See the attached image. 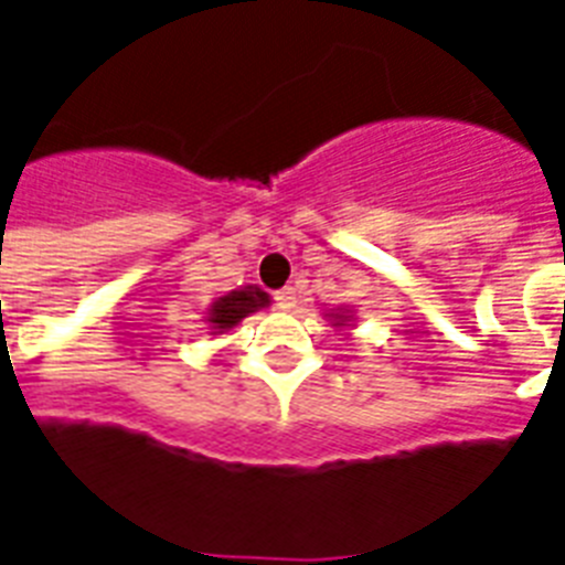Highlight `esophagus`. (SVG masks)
I'll return each mask as SVG.
<instances>
[{"instance_id":"1","label":"esophagus","mask_w":565,"mask_h":565,"mask_svg":"<svg viewBox=\"0 0 565 565\" xmlns=\"http://www.w3.org/2000/svg\"><path fill=\"white\" fill-rule=\"evenodd\" d=\"M275 307H278V310H292V307H296V290L287 287V290L275 292Z\"/></svg>"}]
</instances>
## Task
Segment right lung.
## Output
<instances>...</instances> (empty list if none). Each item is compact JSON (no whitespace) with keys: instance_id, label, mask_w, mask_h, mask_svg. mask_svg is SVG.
Instances as JSON below:
<instances>
[{"instance_id":"obj_1","label":"right lung","mask_w":565,"mask_h":565,"mask_svg":"<svg viewBox=\"0 0 565 565\" xmlns=\"http://www.w3.org/2000/svg\"><path fill=\"white\" fill-rule=\"evenodd\" d=\"M269 298L267 292L258 290V287H244V290H235L230 296L217 298L215 307L210 312V321L217 330H226V327L238 324L246 312H255L258 307H267Z\"/></svg>"}]
</instances>
